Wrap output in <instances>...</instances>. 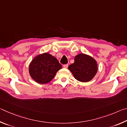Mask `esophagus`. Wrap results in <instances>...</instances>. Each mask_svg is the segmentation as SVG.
<instances>
[{
	"label": "esophagus",
	"mask_w": 127,
	"mask_h": 127,
	"mask_svg": "<svg viewBox=\"0 0 127 127\" xmlns=\"http://www.w3.org/2000/svg\"><path fill=\"white\" fill-rule=\"evenodd\" d=\"M63 67L65 68H67L68 67V64H64V65H63Z\"/></svg>",
	"instance_id": "esophagus-1"
}]
</instances>
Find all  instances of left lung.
Listing matches in <instances>:
<instances>
[{
	"label": "left lung",
	"instance_id": "8db88e82",
	"mask_svg": "<svg viewBox=\"0 0 127 127\" xmlns=\"http://www.w3.org/2000/svg\"><path fill=\"white\" fill-rule=\"evenodd\" d=\"M74 78L82 82L91 81L97 72L95 60L89 55L79 54L74 58V63L68 66Z\"/></svg>",
	"mask_w": 127,
	"mask_h": 127
}]
</instances>
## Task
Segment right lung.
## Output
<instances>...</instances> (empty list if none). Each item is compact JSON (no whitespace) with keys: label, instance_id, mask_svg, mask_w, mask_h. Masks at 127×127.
<instances>
[{"label":"right lung","instance_id":"1","mask_svg":"<svg viewBox=\"0 0 127 127\" xmlns=\"http://www.w3.org/2000/svg\"><path fill=\"white\" fill-rule=\"evenodd\" d=\"M62 67L57 58L46 53L38 55L32 61L29 73L36 82L44 84L52 80Z\"/></svg>","mask_w":127,"mask_h":127}]
</instances>
